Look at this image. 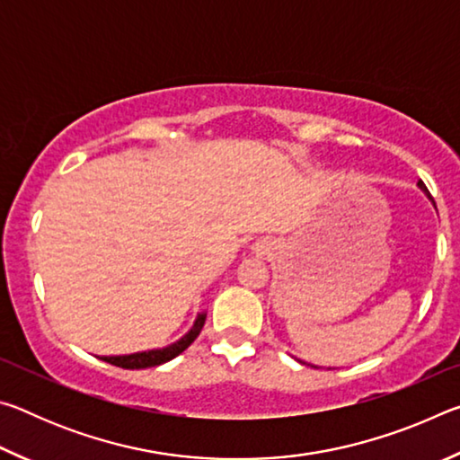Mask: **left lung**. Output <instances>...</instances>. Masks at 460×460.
I'll return each instance as SVG.
<instances>
[{
  "mask_svg": "<svg viewBox=\"0 0 460 460\" xmlns=\"http://www.w3.org/2000/svg\"><path fill=\"white\" fill-rule=\"evenodd\" d=\"M418 186H420V189H422V190H424V192L428 194V197H430V192H428V189H426V184H424L422 181H420V182H418Z\"/></svg>",
  "mask_w": 460,
  "mask_h": 460,
  "instance_id": "left-lung-1",
  "label": "left lung"
}]
</instances>
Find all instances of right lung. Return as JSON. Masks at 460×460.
<instances>
[{"label":"right lung","instance_id":"1","mask_svg":"<svg viewBox=\"0 0 460 460\" xmlns=\"http://www.w3.org/2000/svg\"><path fill=\"white\" fill-rule=\"evenodd\" d=\"M207 314L202 313L199 314L197 321H194V326L190 329L189 334H184L181 341H176L174 345H170L166 349H154V351H144V353H134V355H119V357H101V359L115 365V367L121 369H146V367H155V365H162L170 359H174L176 355H181L184 349L190 347V342L199 337V332L205 326Z\"/></svg>","mask_w":460,"mask_h":460}]
</instances>
